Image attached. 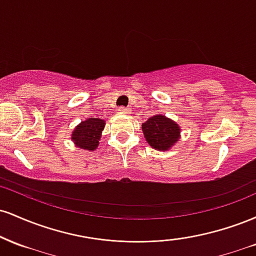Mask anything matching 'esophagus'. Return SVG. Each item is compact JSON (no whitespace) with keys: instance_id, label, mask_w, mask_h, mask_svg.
<instances>
[{"instance_id":"34e87169","label":"esophagus","mask_w":256,"mask_h":256,"mask_svg":"<svg viewBox=\"0 0 256 256\" xmlns=\"http://www.w3.org/2000/svg\"><path fill=\"white\" fill-rule=\"evenodd\" d=\"M118 112L119 113H128V110L126 107H119Z\"/></svg>"}]
</instances>
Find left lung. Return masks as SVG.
I'll use <instances>...</instances> for the list:
<instances>
[{
	"label": "left lung",
	"instance_id": "obj_1",
	"mask_svg": "<svg viewBox=\"0 0 256 256\" xmlns=\"http://www.w3.org/2000/svg\"><path fill=\"white\" fill-rule=\"evenodd\" d=\"M142 130L146 142L158 150H167L179 138V126L166 116H152L142 124Z\"/></svg>",
	"mask_w": 256,
	"mask_h": 256
}]
</instances>
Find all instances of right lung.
<instances>
[{
  "label": "right lung",
  "mask_w": 256,
  "mask_h": 256,
  "mask_svg": "<svg viewBox=\"0 0 256 256\" xmlns=\"http://www.w3.org/2000/svg\"><path fill=\"white\" fill-rule=\"evenodd\" d=\"M104 120L90 118L80 122L72 134V140L76 146L82 149L95 150L98 146L101 132L104 131Z\"/></svg>",
  "instance_id": "add662e5"
}]
</instances>
